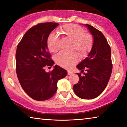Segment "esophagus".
<instances>
[{"label": "esophagus", "instance_id": "esophagus-1", "mask_svg": "<svg viewBox=\"0 0 127 127\" xmlns=\"http://www.w3.org/2000/svg\"><path fill=\"white\" fill-rule=\"evenodd\" d=\"M73 73H74V72H73L72 71L69 70V71H67V74H68V75H70L73 74Z\"/></svg>", "mask_w": 127, "mask_h": 127}]
</instances>
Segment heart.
Listing matches in <instances>:
<instances>
[{
    "label": "heart",
    "instance_id": "b5f03b06",
    "mask_svg": "<svg viewBox=\"0 0 127 127\" xmlns=\"http://www.w3.org/2000/svg\"><path fill=\"white\" fill-rule=\"evenodd\" d=\"M58 33L64 38L72 41L71 51H75L79 56L85 57L90 52L93 44V37L90 33H85L81 26L75 24H67L58 30ZM47 46L49 51L56 52L59 49V38L58 35L52 33L47 40ZM56 63L62 67L68 68L72 67L78 61V56L75 53H59L55 56Z\"/></svg>",
    "mask_w": 127,
    "mask_h": 127
}]
</instances>
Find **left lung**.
Wrapping results in <instances>:
<instances>
[{
    "mask_svg": "<svg viewBox=\"0 0 127 127\" xmlns=\"http://www.w3.org/2000/svg\"><path fill=\"white\" fill-rule=\"evenodd\" d=\"M85 26L93 37V44L87 58L76 66L82 72H86L83 76L76 73L79 81L73 89L78 97L91 99L99 96L108 85L112 71L111 50L99 30L88 24Z\"/></svg>",
    "mask_w": 127,
    "mask_h": 127,
    "instance_id": "1",
    "label": "left lung"
}]
</instances>
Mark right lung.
Masks as SVG:
<instances>
[{
	"mask_svg": "<svg viewBox=\"0 0 127 127\" xmlns=\"http://www.w3.org/2000/svg\"><path fill=\"white\" fill-rule=\"evenodd\" d=\"M59 24L46 22L37 24L29 29L17 46L16 72L22 89L28 95L37 101H45L53 97L57 90V83L67 75V72L58 65L51 72L55 62L48 52L47 40Z\"/></svg>",
	"mask_w": 127,
	"mask_h": 127,
	"instance_id": "1",
	"label": "right lung"
}]
</instances>
